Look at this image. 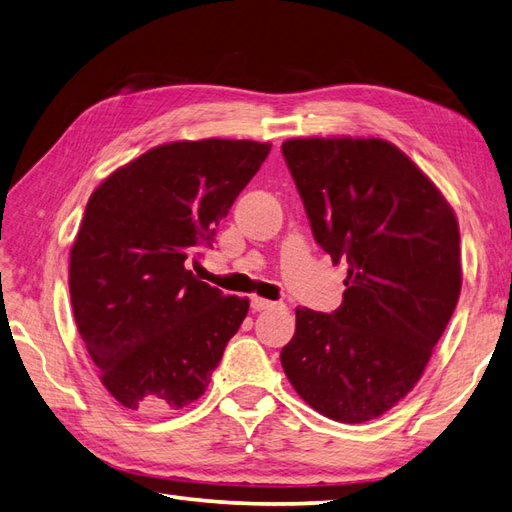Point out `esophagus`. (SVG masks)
Listing matches in <instances>:
<instances>
[{"mask_svg": "<svg viewBox=\"0 0 512 512\" xmlns=\"http://www.w3.org/2000/svg\"><path fill=\"white\" fill-rule=\"evenodd\" d=\"M275 303L268 301V299H262V297H250V308H253V312H262V310H268L273 308Z\"/></svg>", "mask_w": 512, "mask_h": 512, "instance_id": "esophagus-1", "label": "esophagus"}]
</instances>
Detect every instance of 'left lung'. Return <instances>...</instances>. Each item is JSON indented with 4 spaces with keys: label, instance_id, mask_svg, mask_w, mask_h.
I'll return each instance as SVG.
<instances>
[{
    "label": "left lung",
    "instance_id": "1",
    "mask_svg": "<svg viewBox=\"0 0 512 512\" xmlns=\"http://www.w3.org/2000/svg\"><path fill=\"white\" fill-rule=\"evenodd\" d=\"M281 151L314 239L334 264H347L339 308L295 310L281 367L323 416L374 420L418 383L458 306V220L387 140L292 138Z\"/></svg>",
    "mask_w": 512,
    "mask_h": 512
}]
</instances>
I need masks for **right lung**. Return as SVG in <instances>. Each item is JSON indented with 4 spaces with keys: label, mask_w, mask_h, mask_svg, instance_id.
Instances as JSON below:
<instances>
[{
    "label": "right lung",
    "mask_w": 512,
    "mask_h": 512,
    "mask_svg": "<svg viewBox=\"0 0 512 512\" xmlns=\"http://www.w3.org/2000/svg\"><path fill=\"white\" fill-rule=\"evenodd\" d=\"M268 143L178 140L107 176L70 250L76 328L105 389L127 409L165 413L198 400L248 299L187 270L198 246L262 167Z\"/></svg>",
    "instance_id": "obj_1"
}]
</instances>
